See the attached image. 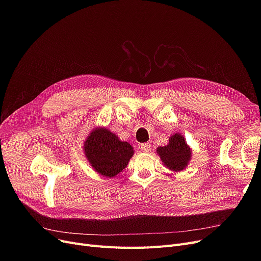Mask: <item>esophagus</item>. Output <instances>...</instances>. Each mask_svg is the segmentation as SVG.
Returning a JSON list of instances; mask_svg holds the SVG:
<instances>
[{
	"label": "esophagus",
	"instance_id": "34e87169",
	"mask_svg": "<svg viewBox=\"0 0 261 261\" xmlns=\"http://www.w3.org/2000/svg\"><path fill=\"white\" fill-rule=\"evenodd\" d=\"M141 150L144 152H149L150 150H151V145H150L149 143H145V144H142L141 145Z\"/></svg>",
	"mask_w": 261,
	"mask_h": 261
}]
</instances>
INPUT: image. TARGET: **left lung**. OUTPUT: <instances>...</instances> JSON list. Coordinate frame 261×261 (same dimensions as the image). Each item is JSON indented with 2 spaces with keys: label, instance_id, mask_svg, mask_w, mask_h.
<instances>
[{
  "label": "left lung",
  "instance_id": "8db88e82",
  "mask_svg": "<svg viewBox=\"0 0 261 261\" xmlns=\"http://www.w3.org/2000/svg\"><path fill=\"white\" fill-rule=\"evenodd\" d=\"M156 153L168 169L172 171H182L186 168L191 159V149L186 144L182 134L171 135L168 145L159 147Z\"/></svg>",
  "mask_w": 261,
  "mask_h": 261
}]
</instances>
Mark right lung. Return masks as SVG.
<instances>
[{
  "label": "right lung",
  "mask_w": 261,
  "mask_h": 261,
  "mask_svg": "<svg viewBox=\"0 0 261 261\" xmlns=\"http://www.w3.org/2000/svg\"><path fill=\"white\" fill-rule=\"evenodd\" d=\"M84 151L94 170L107 177H113L125 169L134 153L129 143L119 141L107 128H96L89 133Z\"/></svg>",
  "instance_id": "add662e5"
}]
</instances>
